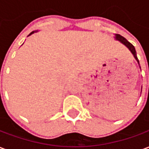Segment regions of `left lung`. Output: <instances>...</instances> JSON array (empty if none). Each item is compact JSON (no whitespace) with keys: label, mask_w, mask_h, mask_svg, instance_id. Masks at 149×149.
Here are the masks:
<instances>
[{"label":"left lung","mask_w":149,"mask_h":149,"mask_svg":"<svg viewBox=\"0 0 149 149\" xmlns=\"http://www.w3.org/2000/svg\"><path fill=\"white\" fill-rule=\"evenodd\" d=\"M114 38H115L116 40H118V41H120V42L121 43V44H123L124 45L126 46V47H127V48L129 49V51H130V52H132V54L133 55L134 58L136 59V61H137L138 65H139V67H140V68H141L140 63H139V60H138V58H137V56H136V49H135L134 46L132 45L130 42H128V40L125 39V37L120 36V34H115V35H114ZM141 89H142V88H141Z\"/></svg>","instance_id":"8db88e82"}]
</instances>
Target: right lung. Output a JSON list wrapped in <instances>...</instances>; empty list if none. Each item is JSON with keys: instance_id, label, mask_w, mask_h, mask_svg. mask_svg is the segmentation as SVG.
<instances>
[{"instance_id": "right-lung-1", "label": "right lung", "mask_w": 149, "mask_h": 149, "mask_svg": "<svg viewBox=\"0 0 149 149\" xmlns=\"http://www.w3.org/2000/svg\"><path fill=\"white\" fill-rule=\"evenodd\" d=\"M37 32H38V30H36V31H33V32H32V33H31L29 34V36H30V35H32V34H33L34 33H37ZM29 36H28V37H29Z\"/></svg>"}]
</instances>
